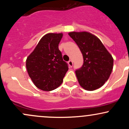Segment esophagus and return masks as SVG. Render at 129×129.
Returning a JSON list of instances; mask_svg holds the SVG:
<instances>
[{"mask_svg":"<svg viewBox=\"0 0 129 129\" xmlns=\"http://www.w3.org/2000/svg\"><path fill=\"white\" fill-rule=\"evenodd\" d=\"M68 63H69V66L70 67H73V61H72V60H69V61L68 62Z\"/></svg>","mask_w":129,"mask_h":129,"instance_id":"1","label":"esophagus"}]
</instances>
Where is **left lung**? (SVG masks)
Segmentation results:
<instances>
[{
    "mask_svg": "<svg viewBox=\"0 0 129 129\" xmlns=\"http://www.w3.org/2000/svg\"><path fill=\"white\" fill-rule=\"evenodd\" d=\"M69 35L79 47L84 62L75 72L85 90L93 91L102 87L109 78L113 59L97 37L88 32H71Z\"/></svg>",
    "mask_w": 129,
    "mask_h": 129,
    "instance_id": "1",
    "label": "left lung"
}]
</instances>
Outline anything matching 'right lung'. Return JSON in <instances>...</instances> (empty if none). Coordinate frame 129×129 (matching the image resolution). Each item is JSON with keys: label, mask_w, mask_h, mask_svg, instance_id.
<instances>
[{"label": "right lung", "mask_w": 129, "mask_h": 129, "mask_svg": "<svg viewBox=\"0 0 129 129\" xmlns=\"http://www.w3.org/2000/svg\"><path fill=\"white\" fill-rule=\"evenodd\" d=\"M62 36V33L45 35L26 59L29 76L35 85L44 91H51L59 86L69 70L58 48Z\"/></svg>", "instance_id": "right-lung-1"}]
</instances>
